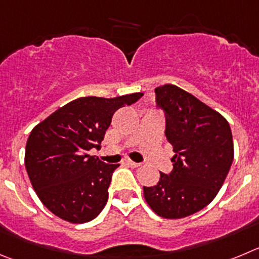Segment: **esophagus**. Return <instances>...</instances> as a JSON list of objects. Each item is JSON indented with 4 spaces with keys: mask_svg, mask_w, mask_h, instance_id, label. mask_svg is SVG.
Returning <instances> with one entry per match:
<instances>
[{
    "mask_svg": "<svg viewBox=\"0 0 259 259\" xmlns=\"http://www.w3.org/2000/svg\"><path fill=\"white\" fill-rule=\"evenodd\" d=\"M125 165L132 166V167H139V166H141V163L134 162V161H132V159H125Z\"/></svg>",
    "mask_w": 259,
    "mask_h": 259,
    "instance_id": "esophagus-1",
    "label": "esophagus"
}]
</instances>
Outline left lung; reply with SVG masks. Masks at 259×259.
Segmentation results:
<instances>
[{
    "mask_svg": "<svg viewBox=\"0 0 259 259\" xmlns=\"http://www.w3.org/2000/svg\"><path fill=\"white\" fill-rule=\"evenodd\" d=\"M156 101L166 112L165 134L174 146L168 175L159 172L144 199L163 219H183L209 204L234 159L230 125L220 112L174 84L157 87Z\"/></svg>",
    "mask_w": 259,
    "mask_h": 259,
    "instance_id": "left-lung-1",
    "label": "left lung"
}]
</instances>
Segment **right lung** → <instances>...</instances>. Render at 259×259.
<instances>
[{
  "label": "right lung",
  "instance_id": "add662e5",
  "mask_svg": "<svg viewBox=\"0 0 259 259\" xmlns=\"http://www.w3.org/2000/svg\"><path fill=\"white\" fill-rule=\"evenodd\" d=\"M142 96L81 97L33 127L25 147V168L38 198L53 214L84 224L105 208L112 172L120 165L102 162L88 151L100 148L113 113Z\"/></svg>",
  "mask_w": 259,
  "mask_h": 259
}]
</instances>
